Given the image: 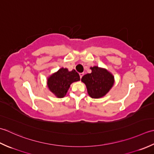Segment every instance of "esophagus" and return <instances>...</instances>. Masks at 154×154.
<instances>
[{
  "label": "esophagus",
  "instance_id": "34e87169",
  "mask_svg": "<svg viewBox=\"0 0 154 154\" xmlns=\"http://www.w3.org/2000/svg\"><path fill=\"white\" fill-rule=\"evenodd\" d=\"M83 75H84V74H83V73H80V79H81L82 78Z\"/></svg>",
  "mask_w": 154,
  "mask_h": 154
}]
</instances>
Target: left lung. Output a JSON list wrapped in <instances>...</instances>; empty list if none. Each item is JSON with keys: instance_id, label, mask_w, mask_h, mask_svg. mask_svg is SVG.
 <instances>
[{"instance_id": "obj_1", "label": "left lung", "mask_w": 154, "mask_h": 154, "mask_svg": "<svg viewBox=\"0 0 154 154\" xmlns=\"http://www.w3.org/2000/svg\"><path fill=\"white\" fill-rule=\"evenodd\" d=\"M92 73L85 74L82 82L86 84L88 93L92 98H99L105 96L114 84V77L105 69L98 66L90 68Z\"/></svg>"}]
</instances>
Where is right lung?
Returning <instances> with one entry per match:
<instances>
[{
	"instance_id": "add662e5",
	"label": "right lung",
	"mask_w": 154,
	"mask_h": 154,
	"mask_svg": "<svg viewBox=\"0 0 154 154\" xmlns=\"http://www.w3.org/2000/svg\"><path fill=\"white\" fill-rule=\"evenodd\" d=\"M80 80L79 74L76 70L69 72L68 69L62 68L48 78L47 84L49 90L58 98H63L67 93L70 84Z\"/></svg>"
}]
</instances>
